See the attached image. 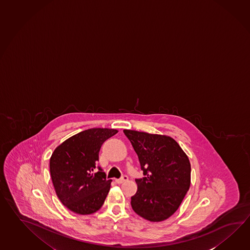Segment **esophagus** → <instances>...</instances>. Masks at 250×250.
I'll list each match as a JSON object with an SVG mask.
<instances>
[{
  "instance_id": "34e87169",
  "label": "esophagus",
  "mask_w": 250,
  "mask_h": 250,
  "mask_svg": "<svg viewBox=\"0 0 250 250\" xmlns=\"http://www.w3.org/2000/svg\"><path fill=\"white\" fill-rule=\"evenodd\" d=\"M127 175H123L121 178L116 179V183H117V184H123L124 182H125V181H127Z\"/></svg>"
}]
</instances>
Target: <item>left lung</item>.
I'll list each match as a JSON object with an SVG mask.
<instances>
[{"instance_id": "left-lung-1", "label": "left lung", "mask_w": 250, "mask_h": 250, "mask_svg": "<svg viewBox=\"0 0 250 250\" xmlns=\"http://www.w3.org/2000/svg\"><path fill=\"white\" fill-rule=\"evenodd\" d=\"M138 155L144 177L135 179L133 211L144 219L161 222L178 209L190 185V163L173 138L124 130Z\"/></svg>"}]
</instances>
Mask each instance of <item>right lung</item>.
Here are the masks:
<instances>
[{"label": "right lung", "instance_id": "right-lung-1", "mask_svg": "<svg viewBox=\"0 0 250 250\" xmlns=\"http://www.w3.org/2000/svg\"><path fill=\"white\" fill-rule=\"evenodd\" d=\"M117 133L108 128L88 129L68 138L52 153V184L62 204L74 213L93 214L104 203L112 180H107L97 167L99 152L103 143Z\"/></svg>", "mask_w": 250, "mask_h": 250}]
</instances>
